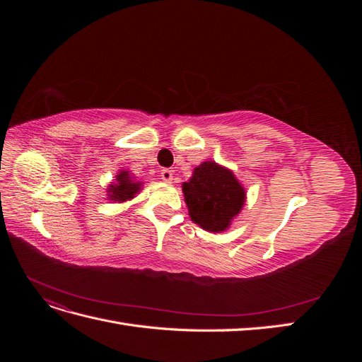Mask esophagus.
<instances>
[{
	"mask_svg": "<svg viewBox=\"0 0 362 362\" xmlns=\"http://www.w3.org/2000/svg\"><path fill=\"white\" fill-rule=\"evenodd\" d=\"M161 180H163V181H166V182H170V181L173 180V173H172V170H169V169H163V170H161Z\"/></svg>",
	"mask_w": 362,
	"mask_h": 362,
	"instance_id": "1",
	"label": "esophagus"
}]
</instances>
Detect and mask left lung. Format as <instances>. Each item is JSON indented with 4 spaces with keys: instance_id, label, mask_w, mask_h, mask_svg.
<instances>
[{
    "instance_id": "1",
    "label": "left lung",
    "mask_w": 362,
    "mask_h": 362,
    "mask_svg": "<svg viewBox=\"0 0 362 362\" xmlns=\"http://www.w3.org/2000/svg\"><path fill=\"white\" fill-rule=\"evenodd\" d=\"M182 192L192 221L210 233L225 231L246 199L233 172L213 161L194 168L190 181L182 184Z\"/></svg>"
}]
</instances>
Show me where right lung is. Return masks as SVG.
Segmentation results:
<instances>
[{
    "label": "right lung",
    "instance_id": "add662e5",
    "mask_svg": "<svg viewBox=\"0 0 362 362\" xmlns=\"http://www.w3.org/2000/svg\"><path fill=\"white\" fill-rule=\"evenodd\" d=\"M116 180L117 182L110 185V189H108V199L124 202L127 199L134 198V194L140 190V182L133 181V178L125 170L120 172Z\"/></svg>",
    "mask_w": 362,
    "mask_h": 362
}]
</instances>
